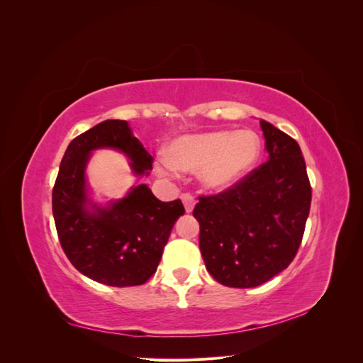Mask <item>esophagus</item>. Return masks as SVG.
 I'll use <instances>...</instances> for the list:
<instances>
[{"label": "esophagus", "mask_w": 363, "mask_h": 363, "mask_svg": "<svg viewBox=\"0 0 363 363\" xmlns=\"http://www.w3.org/2000/svg\"><path fill=\"white\" fill-rule=\"evenodd\" d=\"M182 201L184 204V211L191 213L194 211V206H195V199L191 194H183L182 195Z\"/></svg>", "instance_id": "34e87169"}]
</instances>
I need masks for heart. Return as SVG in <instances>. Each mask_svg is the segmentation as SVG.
I'll return each mask as SVG.
<instances>
[{"label":"heart","instance_id":"1","mask_svg":"<svg viewBox=\"0 0 363 363\" xmlns=\"http://www.w3.org/2000/svg\"><path fill=\"white\" fill-rule=\"evenodd\" d=\"M260 150V138L251 130L186 135L172 140L167 157H160L156 168L163 177H169L175 169L200 172L207 188L225 189L255 167Z\"/></svg>","mask_w":363,"mask_h":363}]
</instances>
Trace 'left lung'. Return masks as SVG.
<instances>
[{
	"label": "left lung",
	"instance_id": "obj_1",
	"mask_svg": "<svg viewBox=\"0 0 363 363\" xmlns=\"http://www.w3.org/2000/svg\"><path fill=\"white\" fill-rule=\"evenodd\" d=\"M268 162L228 189L199 196L200 250L224 286L256 288L286 269L300 248L312 188L296 140L260 121Z\"/></svg>",
	"mask_w": 363,
	"mask_h": 363
}]
</instances>
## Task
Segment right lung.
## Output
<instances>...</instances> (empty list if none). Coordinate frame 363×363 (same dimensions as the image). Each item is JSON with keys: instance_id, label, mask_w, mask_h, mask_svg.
I'll return each instance as SVG.
<instances>
[{"instance_id": "1", "label": "right lung", "mask_w": 363, "mask_h": 363, "mask_svg": "<svg viewBox=\"0 0 363 363\" xmlns=\"http://www.w3.org/2000/svg\"><path fill=\"white\" fill-rule=\"evenodd\" d=\"M96 148L123 151L138 175H148L152 168L151 155L131 133L127 121L107 119L72 139L52 188L60 245L86 277L107 286H138L156 272L184 207L180 200H157L147 184L106 207L94 204L87 196L84 169Z\"/></svg>"}]
</instances>
